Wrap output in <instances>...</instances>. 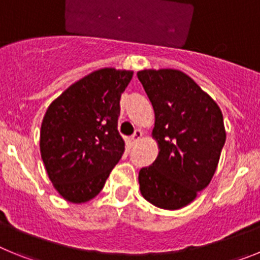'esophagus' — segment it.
Here are the masks:
<instances>
[{
    "label": "esophagus",
    "mask_w": 260,
    "mask_h": 260,
    "mask_svg": "<svg viewBox=\"0 0 260 260\" xmlns=\"http://www.w3.org/2000/svg\"><path fill=\"white\" fill-rule=\"evenodd\" d=\"M142 135H143V133H142L141 130H135L134 134H133L132 138H130V139H132V143H137V142L142 138Z\"/></svg>",
    "instance_id": "obj_1"
}]
</instances>
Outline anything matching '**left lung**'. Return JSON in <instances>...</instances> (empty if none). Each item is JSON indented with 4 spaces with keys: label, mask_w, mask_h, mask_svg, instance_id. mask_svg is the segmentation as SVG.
Segmentation results:
<instances>
[{
    "label": "left lung",
    "mask_w": 260,
    "mask_h": 260,
    "mask_svg": "<svg viewBox=\"0 0 260 260\" xmlns=\"http://www.w3.org/2000/svg\"><path fill=\"white\" fill-rule=\"evenodd\" d=\"M155 112L152 135L158 155L142 168L144 199L162 210L191 203L207 187L219 164L225 128L219 105L180 70L138 71Z\"/></svg>",
    "instance_id": "obj_1"
}]
</instances>
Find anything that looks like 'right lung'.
<instances>
[{
  "instance_id": "right-lung-1",
  "label": "right lung",
  "mask_w": 260,
  "mask_h": 260,
  "mask_svg": "<svg viewBox=\"0 0 260 260\" xmlns=\"http://www.w3.org/2000/svg\"><path fill=\"white\" fill-rule=\"evenodd\" d=\"M133 71L102 69L71 84L49 105L40 132L45 169L59 195L83 203L102 191L125 151L119 100Z\"/></svg>"
}]
</instances>
